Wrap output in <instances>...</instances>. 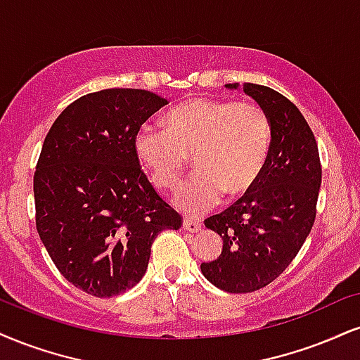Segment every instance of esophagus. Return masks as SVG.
Segmentation results:
<instances>
[{
	"label": "esophagus",
	"mask_w": 360,
	"mask_h": 360,
	"mask_svg": "<svg viewBox=\"0 0 360 360\" xmlns=\"http://www.w3.org/2000/svg\"><path fill=\"white\" fill-rule=\"evenodd\" d=\"M183 226H184V229H188V231L198 233L199 229L202 228V224H201V221H198V219H189V218H186L184 221H183Z\"/></svg>",
	"instance_id": "34e87169"
}]
</instances>
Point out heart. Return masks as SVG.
Instances as JSON below:
<instances>
[{
    "label": "heart",
    "instance_id": "heart-1",
    "mask_svg": "<svg viewBox=\"0 0 360 360\" xmlns=\"http://www.w3.org/2000/svg\"><path fill=\"white\" fill-rule=\"evenodd\" d=\"M270 142V117L259 103L193 98L167 115L166 131L139 129L134 150L161 189L177 188L194 158L198 174L181 186L174 205L196 216L223 194L236 199L248 193L265 167Z\"/></svg>",
    "mask_w": 360,
    "mask_h": 360
}]
</instances>
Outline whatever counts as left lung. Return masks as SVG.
<instances>
[{"label": "left lung", "instance_id": "left-lung-1", "mask_svg": "<svg viewBox=\"0 0 360 360\" xmlns=\"http://www.w3.org/2000/svg\"><path fill=\"white\" fill-rule=\"evenodd\" d=\"M243 90L270 117L271 142L257 184L205 219L223 238V250L201 271L229 293L257 292L283 274L314 226L322 183L317 141L295 103L265 85L243 84Z\"/></svg>", "mask_w": 360, "mask_h": 360}]
</instances>
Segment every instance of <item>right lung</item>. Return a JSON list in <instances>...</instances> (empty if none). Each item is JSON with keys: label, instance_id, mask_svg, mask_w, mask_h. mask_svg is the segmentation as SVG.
I'll return each instance as SVG.
<instances>
[{"label": "right lung", "instance_id": "obj_1", "mask_svg": "<svg viewBox=\"0 0 360 360\" xmlns=\"http://www.w3.org/2000/svg\"><path fill=\"white\" fill-rule=\"evenodd\" d=\"M167 105L141 89H105L56 117L33 176L37 229L65 278L109 298L144 276L150 246L181 214L159 196L137 161L134 137Z\"/></svg>", "mask_w": 360, "mask_h": 360}]
</instances>
